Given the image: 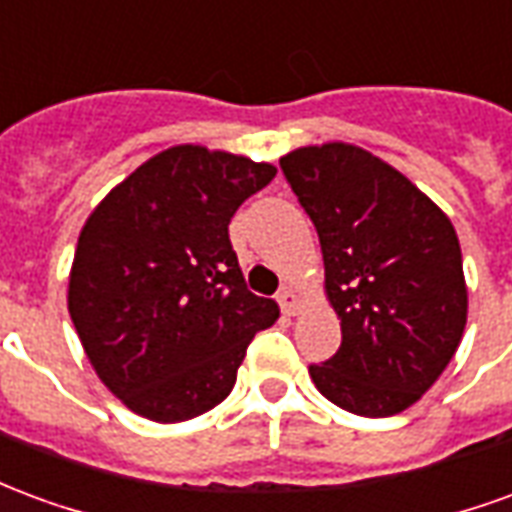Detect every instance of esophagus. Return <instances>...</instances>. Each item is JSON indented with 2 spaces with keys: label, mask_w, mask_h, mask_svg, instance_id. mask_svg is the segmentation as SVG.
I'll return each mask as SVG.
<instances>
[{
  "label": "esophagus",
  "mask_w": 512,
  "mask_h": 512,
  "mask_svg": "<svg viewBox=\"0 0 512 512\" xmlns=\"http://www.w3.org/2000/svg\"><path fill=\"white\" fill-rule=\"evenodd\" d=\"M277 301H279V307H282V312H285V315H296V312H299V296H296V293H293L290 288L279 290Z\"/></svg>",
  "instance_id": "34e87169"
}]
</instances>
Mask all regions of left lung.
I'll return each instance as SVG.
<instances>
[{
  "label": "left lung",
  "instance_id": "8db88e82",
  "mask_svg": "<svg viewBox=\"0 0 512 512\" xmlns=\"http://www.w3.org/2000/svg\"><path fill=\"white\" fill-rule=\"evenodd\" d=\"M279 167L318 230L343 343L310 365L326 400L392 417L436 384L466 326L455 227L436 202L362 147H299Z\"/></svg>",
  "mask_w": 512,
  "mask_h": 512
}]
</instances>
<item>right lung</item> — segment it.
I'll use <instances>...</instances> for the list:
<instances>
[{"label":"right lung","instance_id":"1","mask_svg":"<svg viewBox=\"0 0 512 512\" xmlns=\"http://www.w3.org/2000/svg\"><path fill=\"white\" fill-rule=\"evenodd\" d=\"M277 167L202 145L147 158L84 222L68 312L84 354L139 417L183 422L230 395L279 318L246 288L227 224Z\"/></svg>","mask_w":512,"mask_h":512}]
</instances>
